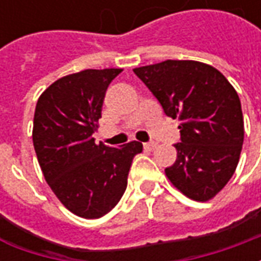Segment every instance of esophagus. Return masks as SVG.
<instances>
[{
  "label": "esophagus",
  "instance_id": "1",
  "mask_svg": "<svg viewBox=\"0 0 261 261\" xmlns=\"http://www.w3.org/2000/svg\"><path fill=\"white\" fill-rule=\"evenodd\" d=\"M156 147H158V145H156V142H145V144H144V148L148 149V151H153Z\"/></svg>",
  "mask_w": 261,
  "mask_h": 261
}]
</instances>
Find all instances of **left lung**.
<instances>
[{"label":"left lung","instance_id":"1","mask_svg":"<svg viewBox=\"0 0 261 261\" xmlns=\"http://www.w3.org/2000/svg\"><path fill=\"white\" fill-rule=\"evenodd\" d=\"M165 114L179 119L177 159L165 173L172 185L196 201L218 194L235 173L243 145V114L229 81L211 65L166 60L134 68Z\"/></svg>","mask_w":261,"mask_h":261}]
</instances>
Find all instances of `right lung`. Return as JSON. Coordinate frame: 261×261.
Masks as SVG:
<instances>
[{"label": "right lung", "mask_w": 261, "mask_h": 261, "mask_svg": "<svg viewBox=\"0 0 261 261\" xmlns=\"http://www.w3.org/2000/svg\"><path fill=\"white\" fill-rule=\"evenodd\" d=\"M120 68L84 69L57 80L37 100L33 145L44 179L65 208L100 218L120 201L131 162L142 144H95L105 93Z\"/></svg>", "instance_id": "add662e5"}]
</instances>
